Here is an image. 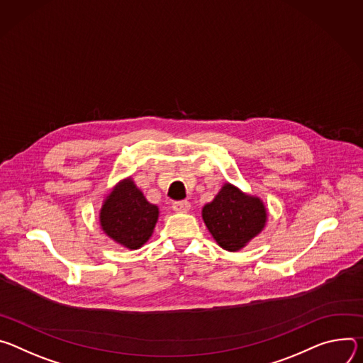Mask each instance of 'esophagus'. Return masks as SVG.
Listing matches in <instances>:
<instances>
[{
    "instance_id": "obj_1",
    "label": "esophagus",
    "mask_w": 363,
    "mask_h": 363,
    "mask_svg": "<svg viewBox=\"0 0 363 363\" xmlns=\"http://www.w3.org/2000/svg\"><path fill=\"white\" fill-rule=\"evenodd\" d=\"M173 211L179 212V213H184V212L190 211V202H187V200H179V202H174Z\"/></svg>"
}]
</instances>
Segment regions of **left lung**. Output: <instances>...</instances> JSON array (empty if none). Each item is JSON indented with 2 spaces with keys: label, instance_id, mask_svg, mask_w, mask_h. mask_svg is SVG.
Wrapping results in <instances>:
<instances>
[{
  "label": "left lung",
  "instance_id": "1",
  "mask_svg": "<svg viewBox=\"0 0 363 363\" xmlns=\"http://www.w3.org/2000/svg\"><path fill=\"white\" fill-rule=\"evenodd\" d=\"M202 218L218 245L236 252L261 233L267 209L259 197L225 183L212 202L203 206Z\"/></svg>",
  "mask_w": 363,
  "mask_h": 363
}]
</instances>
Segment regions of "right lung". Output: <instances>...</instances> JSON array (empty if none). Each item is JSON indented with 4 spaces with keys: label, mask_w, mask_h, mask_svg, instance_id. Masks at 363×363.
I'll use <instances>...</instances> for the list:
<instances>
[{
    "label": "right lung",
    "mask_w": 363,
    "mask_h": 363,
    "mask_svg": "<svg viewBox=\"0 0 363 363\" xmlns=\"http://www.w3.org/2000/svg\"><path fill=\"white\" fill-rule=\"evenodd\" d=\"M157 220L158 208L147 202L131 177L111 190L99 212L102 230L128 250H138L147 242Z\"/></svg>",
    "instance_id": "1"
}]
</instances>
